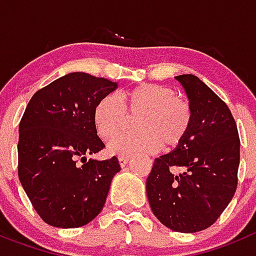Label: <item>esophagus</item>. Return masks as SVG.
I'll use <instances>...</instances> for the list:
<instances>
[{"mask_svg": "<svg viewBox=\"0 0 256 256\" xmlns=\"http://www.w3.org/2000/svg\"><path fill=\"white\" fill-rule=\"evenodd\" d=\"M128 161H130V157H128V156H120L118 157V162L120 165H121V168H125V166L128 165Z\"/></svg>", "mask_w": 256, "mask_h": 256, "instance_id": "obj_1", "label": "esophagus"}]
</instances>
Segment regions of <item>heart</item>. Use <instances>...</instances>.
<instances>
[{
	"instance_id": "1",
	"label": "heart",
	"mask_w": 256,
	"mask_h": 256,
	"mask_svg": "<svg viewBox=\"0 0 256 256\" xmlns=\"http://www.w3.org/2000/svg\"><path fill=\"white\" fill-rule=\"evenodd\" d=\"M118 102L113 95L102 98L92 112L98 136L110 140L128 124V116L136 117L139 131L114 138L108 152L117 156L157 152L179 146L192 125V110L188 102L176 96L172 88L157 84H142L122 92ZM122 106H121L120 104Z\"/></svg>"
}]
</instances>
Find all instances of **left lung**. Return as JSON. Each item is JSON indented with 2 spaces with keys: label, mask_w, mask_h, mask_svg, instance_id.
<instances>
[{
  "label": "left lung",
  "mask_w": 256,
  "mask_h": 256,
  "mask_svg": "<svg viewBox=\"0 0 256 256\" xmlns=\"http://www.w3.org/2000/svg\"><path fill=\"white\" fill-rule=\"evenodd\" d=\"M190 100L192 125L184 140L154 160L146 197L171 230L194 233L216 222L237 188L240 138L226 104L198 77L176 76Z\"/></svg>",
  "instance_id": "left-lung-1"
}]
</instances>
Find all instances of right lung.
Returning a JSON list of instances; mask_svg holds the SVG:
<instances>
[{
    "label": "right lung",
    "instance_id": "1",
    "mask_svg": "<svg viewBox=\"0 0 256 256\" xmlns=\"http://www.w3.org/2000/svg\"><path fill=\"white\" fill-rule=\"evenodd\" d=\"M117 86L88 73H68L37 91L26 106L19 124L18 175L45 223L77 228L103 208L121 166L116 156L104 161L86 156L106 146L92 112Z\"/></svg>",
    "mask_w": 256,
    "mask_h": 256
}]
</instances>
